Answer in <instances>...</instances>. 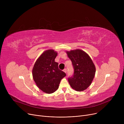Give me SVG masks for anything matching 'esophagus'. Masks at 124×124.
I'll use <instances>...</instances> for the list:
<instances>
[{
	"mask_svg": "<svg viewBox=\"0 0 124 124\" xmlns=\"http://www.w3.org/2000/svg\"><path fill=\"white\" fill-rule=\"evenodd\" d=\"M63 71H64V72L65 73H66V72H67V69H66V68H64V69H63Z\"/></svg>",
	"mask_w": 124,
	"mask_h": 124,
	"instance_id": "1",
	"label": "esophagus"
}]
</instances>
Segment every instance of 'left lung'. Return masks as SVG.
Instances as JSON below:
<instances>
[{
  "label": "left lung",
  "instance_id": "obj_1",
  "mask_svg": "<svg viewBox=\"0 0 124 124\" xmlns=\"http://www.w3.org/2000/svg\"><path fill=\"white\" fill-rule=\"evenodd\" d=\"M67 54L74 69L73 75L68 78L70 85L77 92L84 90L89 87L94 77V65L88 54L81 50L67 52Z\"/></svg>",
  "mask_w": 124,
  "mask_h": 124
}]
</instances>
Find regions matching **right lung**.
I'll list each match as a JSON object with an SVG mask.
<instances>
[{"mask_svg":"<svg viewBox=\"0 0 124 124\" xmlns=\"http://www.w3.org/2000/svg\"><path fill=\"white\" fill-rule=\"evenodd\" d=\"M57 55V52L53 50L46 51L38 59L32 69V76L37 86L47 93L55 92L61 80L66 76L55 62Z\"/></svg>","mask_w":124,"mask_h":124,"instance_id":"1","label":"right lung"}]
</instances>
